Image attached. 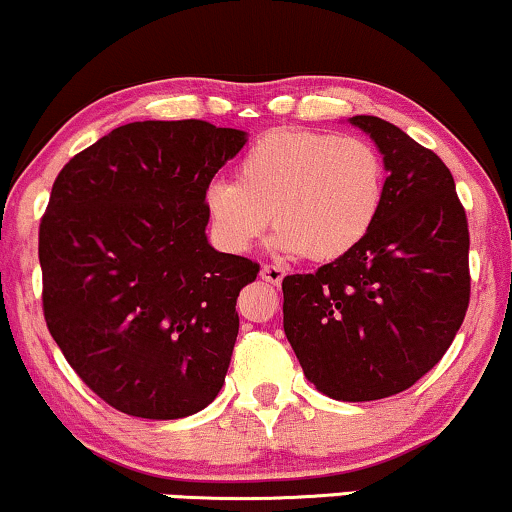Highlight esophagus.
<instances>
[{"instance_id": "esophagus-1", "label": "esophagus", "mask_w": 512, "mask_h": 512, "mask_svg": "<svg viewBox=\"0 0 512 512\" xmlns=\"http://www.w3.org/2000/svg\"><path fill=\"white\" fill-rule=\"evenodd\" d=\"M261 277L268 282V285H280L282 277H285V270L280 266H270V263H266V266L261 268Z\"/></svg>"}]
</instances>
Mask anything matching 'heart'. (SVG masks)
Instances as JSON below:
<instances>
[{
    "instance_id": "1",
    "label": "heart",
    "mask_w": 512,
    "mask_h": 512,
    "mask_svg": "<svg viewBox=\"0 0 512 512\" xmlns=\"http://www.w3.org/2000/svg\"><path fill=\"white\" fill-rule=\"evenodd\" d=\"M384 201V161L361 137L277 128L244 151L235 182L206 192V211L227 251L249 249L273 218L285 256L332 261L368 237Z\"/></svg>"
}]
</instances>
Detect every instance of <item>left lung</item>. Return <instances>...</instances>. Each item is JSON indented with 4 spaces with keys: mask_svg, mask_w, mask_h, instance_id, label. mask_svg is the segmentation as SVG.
Returning <instances> with one entry per match:
<instances>
[{
    "mask_svg": "<svg viewBox=\"0 0 512 512\" xmlns=\"http://www.w3.org/2000/svg\"><path fill=\"white\" fill-rule=\"evenodd\" d=\"M384 154V201L356 249L287 275L285 334L304 375L337 401L413 387L441 361L470 304L468 216L446 163L377 116H353Z\"/></svg>",
    "mask_w": 512,
    "mask_h": 512,
    "instance_id": "left-lung-1",
    "label": "left lung"
}]
</instances>
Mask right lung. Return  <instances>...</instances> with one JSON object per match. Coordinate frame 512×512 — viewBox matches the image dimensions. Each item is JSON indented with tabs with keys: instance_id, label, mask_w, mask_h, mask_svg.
Here are the masks:
<instances>
[{
	"instance_id": "obj_1",
	"label": "right lung",
	"mask_w": 512,
	"mask_h": 512,
	"mask_svg": "<svg viewBox=\"0 0 512 512\" xmlns=\"http://www.w3.org/2000/svg\"><path fill=\"white\" fill-rule=\"evenodd\" d=\"M244 142L206 121L128 123L56 175L37 246L44 320L125 415L185 418L223 387L258 263L206 242V189Z\"/></svg>"
}]
</instances>
